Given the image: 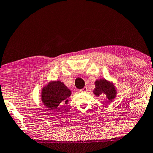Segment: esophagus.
Wrapping results in <instances>:
<instances>
[{
    "mask_svg": "<svg viewBox=\"0 0 153 153\" xmlns=\"http://www.w3.org/2000/svg\"><path fill=\"white\" fill-rule=\"evenodd\" d=\"M80 91H81V92H87V91H88V89L87 87H84L83 89H81V90H80Z\"/></svg>",
    "mask_w": 153,
    "mask_h": 153,
    "instance_id": "obj_1",
    "label": "esophagus"
}]
</instances>
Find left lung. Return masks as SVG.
Returning a JSON list of instances; mask_svg holds the SVG:
<instances>
[{"label":"left lung","mask_w":153,"mask_h":153,"mask_svg":"<svg viewBox=\"0 0 153 153\" xmlns=\"http://www.w3.org/2000/svg\"><path fill=\"white\" fill-rule=\"evenodd\" d=\"M96 88L94 93L96 96L105 94L109 101L112 100L116 95V90L112 83L105 79L97 80L95 83Z\"/></svg>","instance_id":"left-lung-1"}]
</instances>
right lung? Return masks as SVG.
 <instances>
[{
    "label": "right lung",
    "mask_w": 153,
    "mask_h": 153,
    "mask_svg": "<svg viewBox=\"0 0 153 153\" xmlns=\"http://www.w3.org/2000/svg\"><path fill=\"white\" fill-rule=\"evenodd\" d=\"M71 91L61 81L49 83L42 91V100L50 109L57 110L63 103L67 104Z\"/></svg>",
    "instance_id": "add662e5"
}]
</instances>
